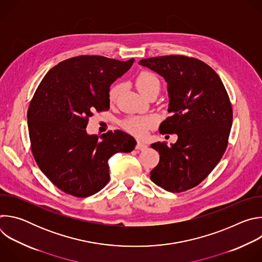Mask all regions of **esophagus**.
Instances as JSON below:
<instances>
[{"instance_id":"esophagus-1","label":"esophagus","mask_w":262,"mask_h":262,"mask_svg":"<svg viewBox=\"0 0 262 262\" xmlns=\"http://www.w3.org/2000/svg\"><path fill=\"white\" fill-rule=\"evenodd\" d=\"M136 148L139 149V150H145V149L147 148V144L145 142H143V141H138Z\"/></svg>"}]
</instances>
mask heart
Masks as SVG:
<instances>
[{
    "mask_svg": "<svg viewBox=\"0 0 262 262\" xmlns=\"http://www.w3.org/2000/svg\"><path fill=\"white\" fill-rule=\"evenodd\" d=\"M135 84L139 92L147 97L149 94L152 92H160L161 89V82L158 76L154 72L150 71H142L140 72L136 80ZM121 84L117 83L112 86L108 90V101L111 103H114L120 92H121ZM156 117L150 115L145 116H129L122 121V127L129 134L136 137H144L147 132L150 129L156 124Z\"/></svg>",
    "mask_w": 262,
    "mask_h": 262,
    "instance_id": "heart-1",
    "label": "heart"
}]
</instances>
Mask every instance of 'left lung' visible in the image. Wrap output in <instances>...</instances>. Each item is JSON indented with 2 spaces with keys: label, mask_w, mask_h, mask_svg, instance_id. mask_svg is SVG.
Instances as JSON below:
<instances>
[{
  "label": "left lung",
  "mask_w": 262,
  "mask_h": 262,
  "mask_svg": "<svg viewBox=\"0 0 262 262\" xmlns=\"http://www.w3.org/2000/svg\"><path fill=\"white\" fill-rule=\"evenodd\" d=\"M168 83L169 113L161 134H176L171 147L151 144L160 163L150 179L168 192L180 193L202 182L225 152L232 125V105L217 73L203 61L180 55L140 60Z\"/></svg>",
  "instance_id": "1"
}]
</instances>
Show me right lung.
<instances>
[{
	"label": "right lung",
	"mask_w": 262,
	"mask_h": 262,
	"mask_svg": "<svg viewBox=\"0 0 262 262\" xmlns=\"http://www.w3.org/2000/svg\"><path fill=\"white\" fill-rule=\"evenodd\" d=\"M134 59L78 56L53 67L37 87L28 108L33 157L43 174L64 193L85 198L110 180L108 159L130 152L136 140L122 130L89 136L93 112L107 111L112 83L124 74Z\"/></svg>",
	"instance_id": "obj_1"
}]
</instances>
